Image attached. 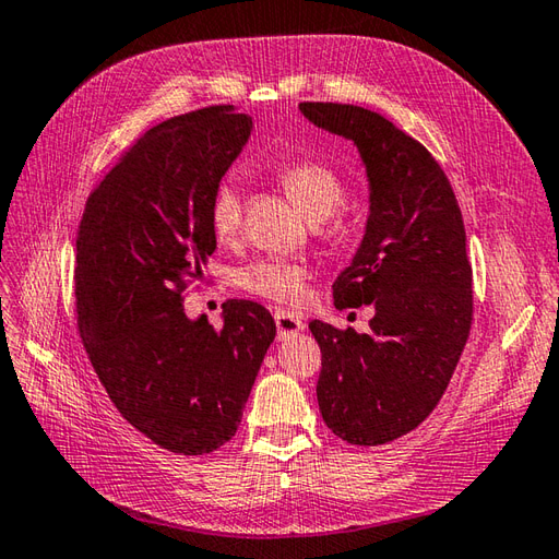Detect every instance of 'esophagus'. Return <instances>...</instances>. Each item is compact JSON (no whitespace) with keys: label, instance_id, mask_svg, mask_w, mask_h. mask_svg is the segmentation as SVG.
Listing matches in <instances>:
<instances>
[{"label":"esophagus","instance_id":"obj_1","mask_svg":"<svg viewBox=\"0 0 559 559\" xmlns=\"http://www.w3.org/2000/svg\"><path fill=\"white\" fill-rule=\"evenodd\" d=\"M275 325H277V337L280 340H289L294 334H299L306 330L304 320L299 316H294L289 311H277L275 313Z\"/></svg>","mask_w":559,"mask_h":559}]
</instances>
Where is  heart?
<instances>
[{
  "label": "heart",
  "mask_w": 559,
  "mask_h": 559,
  "mask_svg": "<svg viewBox=\"0 0 559 559\" xmlns=\"http://www.w3.org/2000/svg\"><path fill=\"white\" fill-rule=\"evenodd\" d=\"M275 177L289 201L311 222H322L330 241H340L349 231V215L342 210L346 198L337 171L316 163L296 159L277 167ZM210 229L219 243H229L241 231V195L237 183L222 181L210 201ZM308 270L284 260H253L237 272V284L253 296L277 304H301L306 296Z\"/></svg>",
  "instance_id": "heart-1"
}]
</instances>
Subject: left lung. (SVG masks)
I'll return each mask as SVG.
<instances>
[{
  "label": "left lung",
  "mask_w": 559,
  "mask_h": 559,
  "mask_svg": "<svg viewBox=\"0 0 559 559\" xmlns=\"http://www.w3.org/2000/svg\"><path fill=\"white\" fill-rule=\"evenodd\" d=\"M299 109L352 141L368 177L366 234L332 294L337 308L373 304L370 332L322 320L308 328L322 354V420L337 438L373 448L424 424L466 346L474 292L464 219L436 157L378 111L337 103Z\"/></svg>",
  "instance_id": "obj_1"
}]
</instances>
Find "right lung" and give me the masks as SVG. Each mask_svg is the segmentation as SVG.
<instances>
[{"label": "right lung", "instance_id": "add662e5", "mask_svg": "<svg viewBox=\"0 0 559 559\" xmlns=\"http://www.w3.org/2000/svg\"><path fill=\"white\" fill-rule=\"evenodd\" d=\"M231 105L145 131L85 203L76 313L109 400L159 448L207 454L234 438L275 340L253 301L225 304L222 328L183 311V289L215 253L210 201L251 135Z\"/></svg>", "mask_w": 559, "mask_h": 559}]
</instances>
